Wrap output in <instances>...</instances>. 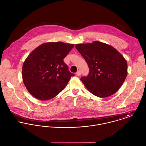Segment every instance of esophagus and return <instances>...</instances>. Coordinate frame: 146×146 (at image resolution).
Wrapping results in <instances>:
<instances>
[{
    "label": "esophagus",
    "instance_id": "esophagus-1",
    "mask_svg": "<svg viewBox=\"0 0 146 146\" xmlns=\"http://www.w3.org/2000/svg\"><path fill=\"white\" fill-rule=\"evenodd\" d=\"M76 75H77L78 76H80V75H81V72H80V71H78L77 72H76Z\"/></svg>",
    "mask_w": 146,
    "mask_h": 146
}]
</instances>
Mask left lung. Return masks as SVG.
<instances>
[{"mask_svg":"<svg viewBox=\"0 0 146 146\" xmlns=\"http://www.w3.org/2000/svg\"><path fill=\"white\" fill-rule=\"evenodd\" d=\"M75 48L89 68L88 76L80 79L86 89L100 98L115 93L127 74V64L123 56L112 46L98 41L77 44Z\"/></svg>","mask_w":146,"mask_h":146,"instance_id":"1","label":"left lung"}]
</instances>
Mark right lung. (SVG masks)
<instances>
[{
  "label": "right lung",
  "mask_w": 146,
  "mask_h": 146,
  "mask_svg": "<svg viewBox=\"0 0 146 146\" xmlns=\"http://www.w3.org/2000/svg\"><path fill=\"white\" fill-rule=\"evenodd\" d=\"M74 46L61 42L43 43L34 49L25 60L22 80L28 92L41 101L58 95L74 76L63 59Z\"/></svg>",
  "instance_id": "1"
}]
</instances>
